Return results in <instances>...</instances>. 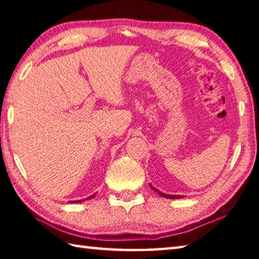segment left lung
I'll use <instances>...</instances> for the list:
<instances>
[{
    "instance_id": "left-lung-1",
    "label": "left lung",
    "mask_w": 259,
    "mask_h": 259,
    "mask_svg": "<svg viewBox=\"0 0 259 259\" xmlns=\"http://www.w3.org/2000/svg\"><path fill=\"white\" fill-rule=\"evenodd\" d=\"M149 187L152 188L154 191H156L158 195H161L162 197H164V198H168V199H180V198H183V196H181V195H166V194H164V192L159 191L158 189H156V188L153 187L152 185H149Z\"/></svg>"
}]
</instances>
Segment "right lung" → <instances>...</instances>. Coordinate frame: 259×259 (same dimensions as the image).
Segmentation results:
<instances>
[{"label": "right lung", "instance_id": "right-lung-1", "mask_svg": "<svg viewBox=\"0 0 259 259\" xmlns=\"http://www.w3.org/2000/svg\"><path fill=\"white\" fill-rule=\"evenodd\" d=\"M95 195H96V194H94V195L89 196V197H87V198H84V199H92V198H94V197H95ZM84 199H80V200H73V201H70V203H81V201H83Z\"/></svg>", "mask_w": 259, "mask_h": 259}]
</instances>
